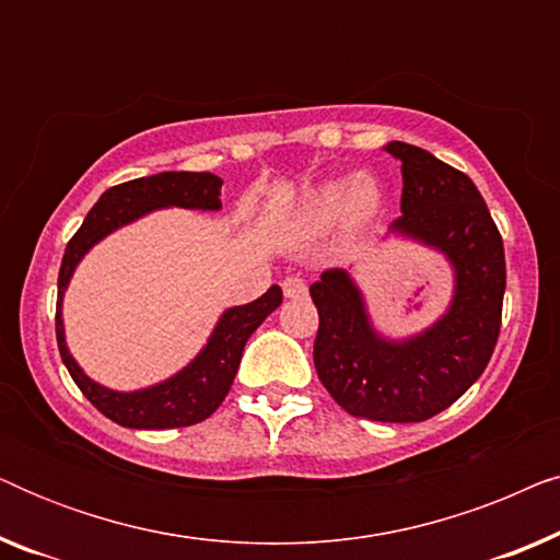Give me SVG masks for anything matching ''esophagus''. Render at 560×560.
<instances>
[{
    "label": "esophagus",
    "mask_w": 560,
    "mask_h": 560,
    "mask_svg": "<svg viewBox=\"0 0 560 560\" xmlns=\"http://www.w3.org/2000/svg\"><path fill=\"white\" fill-rule=\"evenodd\" d=\"M282 293H285L290 301H298V298L308 295V285H305L301 278H285L282 280Z\"/></svg>",
    "instance_id": "34e87169"
}]
</instances>
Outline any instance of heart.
Masks as SVG:
<instances>
[{
  "label": "heart",
  "instance_id": "b5f03b06",
  "mask_svg": "<svg viewBox=\"0 0 560 560\" xmlns=\"http://www.w3.org/2000/svg\"><path fill=\"white\" fill-rule=\"evenodd\" d=\"M382 194L377 180L370 175L331 178L313 190L298 211V224L303 232L318 234L339 224L341 219L370 221L380 209Z\"/></svg>",
  "mask_w": 560,
  "mask_h": 560
}]
</instances>
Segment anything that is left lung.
Returning <instances> with one entry per match:
<instances>
[{
  "label": "left lung",
  "instance_id": "obj_1",
  "mask_svg": "<svg viewBox=\"0 0 560 560\" xmlns=\"http://www.w3.org/2000/svg\"><path fill=\"white\" fill-rule=\"evenodd\" d=\"M400 160L402 217L387 236L439 252L451 267V301L433 324L389 336L372 320L362 288L343 267L311 285L318 308L313 364L349 416L420 423L454 405L481 377L502 320L504 247L469 175L408 142H387Z\"/></svg>",
  "mask_w": 560,
  "mask_h": 560
}]
</instances>
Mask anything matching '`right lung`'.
Masks as SVG:
<instances>
[{
  "label": "right lung",
  "mask_w": 560,
  "mask_h": 560,
  "mask_svg": "<svg viewBox=\"0 0 560 560\" xmlns=\"http://www.w3.org/2000/svg\"><path fill=\"white\" fill-rule=\"evenodd\" d=\"M221 180L213 173H158L150 178L119 183L104 190L94 209L86 213L79 232L68 242L63 262L58 275V308H56V336L60 359L83 395L96 410L125 428L137 431H163V428H183L201 423L219 408L234 374L240 370L244 343L257 331L259 324L282 303L280 285H272L257 301L232 305L221 313L217 326L201 351L186 366L155 385L140 389H112L102 382L91 380L81 364L75 362L66 341L63 298L71 285V278L81 259L98 242L135 224L142 217L160 209H188V211H221Z\"/></svg>",
  "instance_id": "add662e5"
}]
</instances>
